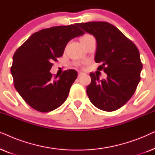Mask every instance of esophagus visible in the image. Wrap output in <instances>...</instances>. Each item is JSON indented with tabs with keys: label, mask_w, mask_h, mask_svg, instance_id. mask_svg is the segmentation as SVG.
<instances>
[{
	"label": "esophagus",
	"mask_w": 155,
	"mask_h": 155,
	"mask_svg": "<svg viewBox=\"0 0 155 155\" xmlns=\"http://www.w3.org/2000/svg\"><path fill=\"white\" fill-rule=\"evenodd\" d=\"M82 75H83V73H82V72H79V73H78V77L79 78Z\"/></svg>",
	"instance_id": "obj_1"
}]
</instances>
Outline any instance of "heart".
Masks as SVG:
<instances>
[{"label": "heart", "mask_w": 155, "mask_h": 155, "mask_svg": "<svg viewBox=\"0 0 155 155\" xmlns=\"http://www.w3.org/2000/svg\"><path fill=\"white\" fill-rule=\"evenodd\" d=\"M92 37H93L92 35H84L83 37H82L81 38V41H82V40L87 39H89V38H92Z\"/></svg>", "instance_id": "heart-1"}]
</instances>
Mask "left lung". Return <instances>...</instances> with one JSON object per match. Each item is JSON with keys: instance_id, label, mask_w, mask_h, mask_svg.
I'll return each instance as SVG.
<instances>
[{"instance_id": "obj_1", "label": "left lung", "mask_w": 155, "mask_h": 155, "mask_svg": "<svg viewBox=\"0 0 155 155\" xmlns=\"http://www.w3.org/2000/svg\"><path fill=\"white\" fill-rule=\"evenodd\" d=\"M76 26L95 37L94 60L101 63L97 70L107 73V79L90 74L87 94L92 104L105 111L123 107L131 98L140 80L143 64L137 46L115 26L106 22L77 23Z\"/></svg>"}]
</instances>
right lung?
I'll use <instances>...</instances> for the list:
<instances>
[{
	"label": "right lung",
	"instance_id": "right-lung-1",
	"mask_svg": "<svg viewBox=\"0 0 155 155\" xmlns=\"http://www.w3.org/2000/svg\"><path fill=\"white\" fill-rule=\"evenodd\" d=\"M84 34L76 25L52 27L34 33L17 49L10 69L14 85L31 108L51 111L66 100L78 73L68 70L53 77L52 61L62 56L71 39Z\"/></svg>",
	"mask_w": 155,
	"mask_h": 155
}]
</instances>
